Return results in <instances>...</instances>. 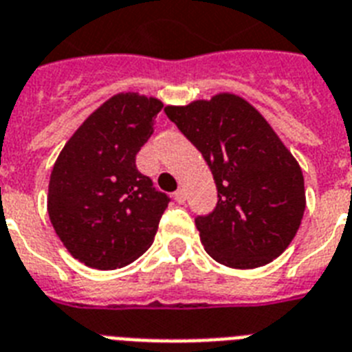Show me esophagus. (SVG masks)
<instances>
[{
  "instance_id": "1",
  "label": "esophagus",
  "mask_w": 352,
  "mask_h": 352,
  "mask_svg": "<svg viewBox=\"0 0 352 352\" xmlns=\"http://www.w3.org/2000/svg\"><path fill=\"white\" fill-rule=\"evenodd\" d=\"M174 198H176V201H178L179 205L185 204V190L184 189H178L176 192H174Z\"/></svg>"
}]
</instances>
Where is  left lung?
<instances>
[{
    "label": "left lung",
    "mask_w": 352,
    "mask_h": 352,
    "mask_svg": "<svg viewBox=\"0 0 352 352\" xmlns=\"http://www.w3.org/2000/svg\"><path fill=\"white\" fill-rule=\"evenodd\" d=\"M209 165L218 201L194 218L205 251L232 269H254L282 254L305 210L303 174L265 118L234 94L165 107Z\"/></svg>",
    "instance_id": "1"
}]
</instances>
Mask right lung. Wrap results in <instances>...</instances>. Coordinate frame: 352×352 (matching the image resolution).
I'll return each mask as SVG.
<instances>
[{"instance_id":"obj_1","label":"right lung","mask_w":352,"mask_h":352,"mask_svg":"<svg viewBox=\"0 0 352 352\" xmlns=\"http://www.w3.org/2000/svg\"><path fill=\"white\" fill-rule=\"evenodd\" d=\"M162 101L118 94L87 118L54 163L49 216L76 260L109 271L153 245L167 194L136 167Z\"/></svg>"}]
</instances>
